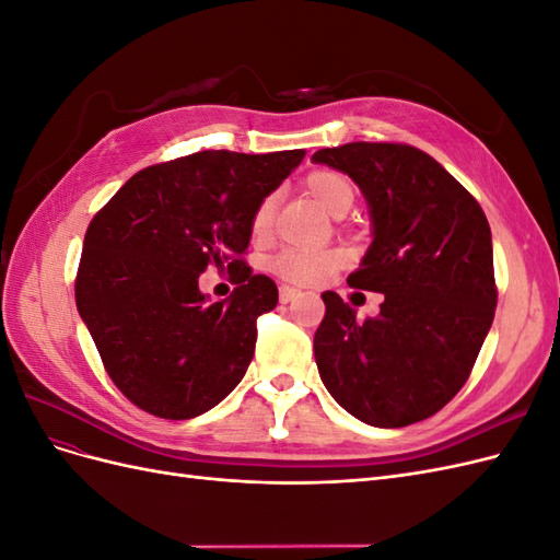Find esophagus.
I'll return each mask as SVG.
<instances>
[{
    "label": "esophagus",
    "instance_id": "1",
    "mask_svg": "<svg viewBox=\"0 0 560 560\" xmlns=\"http://www.w3.org/2000/svg\"><path fill=\"white\" fill-rule=\"evenodd\" d=\"M301 292L296 290V287H290V284H280V303H290L294 299H299Z\"/></svg>",
    "mask_w": 560,
    "mask_h": 560
}]
</instances>
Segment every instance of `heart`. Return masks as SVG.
I'll return each instance as SVG.
<instances>
[{
    "label": "heart",
    "mask_w": 560,
    "mask_h": 560,
    "mask_svg": "<svg viewBox=\"0 0 560 560\" xmlns=\"http://www.w3.org/2000/svg\"><path fill=\"white\" fill-rule=\"evenodd\" d=\"M306 191L325 208L329 214L341 217L346 214L354 202V184L334 171H313L303 179ZM276 212V196H266L259 200V206L252 212V231L264 235L270 229ZM346 261V254L341 249H284L280 252L273 268L276 273L284 280L296 284H315L331 276Z\"/></svg>",
    "instance_id": "b5f03b06"
}]
</instances>
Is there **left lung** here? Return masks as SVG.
<instances>
[{"label":"left lung","mask_w":560,"mask_h":560,"mask_svg":"<svg viewBox=\"0 0 560 560\" xmlns=\"http://www.w3.org/2000/svg\"><path fill=\"white\" fill-rule=\"evenodd\" d=\"M313 163L360 186L374 241L348 284L385 294L364 322L336 292L322 294L319 378L366 425H413L457 395L493 325L488 219L460 182L409 144L350 142L315 151Z\"/></svg>","instance_id":"obj_1"}]
</instances>
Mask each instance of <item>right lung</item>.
Wrapping results in <instances>:
<instances>
[{
    "label": "right lung",
    "mask_w": 560,
    "mask_h": 560,
    "mask_svg": "<svg viewBox=\"0 0 560 560\" xmlns=\"http://www.w3.org/2000/svg\"><path fill=\"white\" fill-rule=\"evenodd\" d=\"M303 156L198 151L144 167L93 217L77 308L109 378L142 411L196 418L243 381L257 317L278 303L276 282L241 259L252 212ZM224 262L240 287L212 304L197 278Z\"/></svg>",
    "instance_id": "add662e5"
}]
</instances>
